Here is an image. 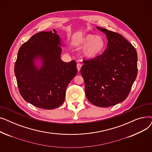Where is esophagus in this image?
<instances>
[{
  "mask_svg": "<svg viewBox=\"0 0 152 152\" xmlns=\"http://www.w3.org/2000/svg\"><path fill=\"white\" fill-rule=\"evenodd\" d=\"M82 66V65L80 63H78L77 64V71H80V69H81V68Z\"/></svg>",
  "mask_w": 152,
  "mask_h": 152,
  "instance_id": "34e87169",
  "label": "esophagus"
}]
</instances>
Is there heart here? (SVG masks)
Returning <instances> with one entry per match:
<instances>
[{
  "label": "heart",
  "instance_id": "b5f03b06",
  "mask_svg": "<svg viewBox=\"0 0 152 152\" xmlns=\"http://www.w3.org/2000/svg\"><path fill=\"white\" fill-rule=\"evenodd\" d=\"M79 45L84 46L83 53L84 57L88 58L96 57L104 50L105 41L100 36L87 34L81 39Z\"/></svg>",
  "mask_w": 152,
  "mask_h": 152
}]
</instances>
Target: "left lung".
Returning <instances> with one entry per match:
<instances>
[{"label":"left lung","instance_id":"8db88e82","mask_svg":"<svg viewBox=\"0 0 152 152\" xmlns=\"http://www.w3.org/2000/svg\"><path fill=\"white\" fill-rule=\"evenodd\" d=\"M97 28L106 34L107 47L102 55L84 59L80 71L87 100L97 107H108L128 96L137 75V54L121 34Z\"/></svg>","mask_w":152,"mask_h":152}]
</instances>
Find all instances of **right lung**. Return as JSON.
Here are the masks:
<instances>
[{"label": "right lung", "mask_w": 152, "mask_h": 152, "mask_svg": "<svg viewBox=\"0 0 152 152\" xmlns=\"http://www.w3.org/2000/svg\"><path fill=\"white\" fill-rule=\"evenodd\" d=\"M59 36L53 31H42L32 36L20 48L15 64L19 92L27 102L42 109L61 105L68 85L77 74L76 62L60 58ZM39 58L43 65L38 69L34 60Z\"/></svg>", "instance_id": "1"}]
</instances>
